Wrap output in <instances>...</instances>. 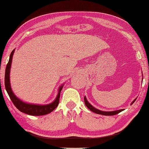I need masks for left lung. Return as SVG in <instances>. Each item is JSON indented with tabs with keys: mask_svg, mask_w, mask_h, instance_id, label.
<instances>
[{
	"mask_svg": "<svg viewBox=\"0 0 149 149\" xmlns=\"http://www.w3.org/2000/svg\"><path fill=\"white\" fill-rule=\"evenodd\" d=\"M136 99H135L133 102H132L131 104H133V103L134 102V101H136ZM84 102H85V104L87 106V107L89 109V110H91V111H93L94 113H97V114H100V115H117L118 113L121 112L122 111H123L124 109H120V110H117V111H100V110H98L95 109L94 107H93L90 103H89L88 101H87L86 97H84Z\"/></svg>",
	"mask_w": 149,
	"mask_h": 149,
	"instance_id": "obj_1",
	"label": "left lung"
}]
</instances>
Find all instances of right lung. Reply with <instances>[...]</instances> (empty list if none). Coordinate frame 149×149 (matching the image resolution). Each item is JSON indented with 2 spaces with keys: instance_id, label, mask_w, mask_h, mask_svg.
Segmentation results:
<instances>
[{
  "instance_id": "1",
  "label": "right lung",
  "mask_w": 149,
  "mask_h": 149,
  "mask_svg": "<svg viewBox=\"0 0 149 149\" xmlns=\"http://www.w3.org/2000/svg\"><path fill=\"white\" fill-rule=\"evenodd\" d=\"M13 50L9 58L8 62L7 63L6 70H5V77H4V85H5L6 90L8 93L9 97H10L12 102L15 105V107L18 109L20 111L26 114L34 115V116H40V115H44L48 113H51L57 107L59 104V101H60V92L62 91L63 86L60 87L59 89V93L58 96L55 101L50 104L44 105H33V104H28V103H24L23 101L20 100L15 96V94L13 93L12 89L10 87V70L12 63V59H13V56L14 54Z\"/></svg>"
}]
</instances>
